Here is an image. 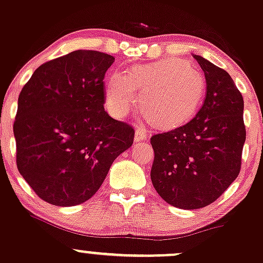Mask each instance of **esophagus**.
Here are the masks:
<instances>
[{"label": "esophagus", "mask_w": 263, "mask_h": 263, "mask_svg": "<svg viewBox=\"0 0 263 263\" xmlns=\"http://www.w3.org/2000/svg\"><path fill=\"white\" fill-rule=\"evenodd\" d=\"M147 137V131H146L145 128H142V127H137L136 132H135V141H137V142H139V141H145Z\"/></svg>", "instance_id": "obj_1"}]
</instances>
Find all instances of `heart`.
I'll list each match as a JSON object with an SVG mask.
<instances>
[{"mask_svg": "<svg viewBox=\"0 0 263 263\" xmlns=\"http://www.w3.org/2000/svg\"><path fill=\"white\" fill-rule=\"evenodd\" d=\"M154 126L176 128L194 117L205 93L203 76L178 59L136 66L128 74L113 71L104 84V101L113 117L123 118L139 104Z\"/></svg>", "mask_w": 263, "mask_h": 263, "instance_id": "b5f03b06", "label": "heart"}]
</instances>
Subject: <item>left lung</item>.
<instances>
[{
    "instance_id": "1",
    "label": "left lung",
    "mask_w": 263,
    "mask_h": 263,
    "mask_svg": "<svg viewBox=\"0 0 263 263\" xmlns=\"http://www.w3.org/2000/svg\"><path fill=\"white\" fill-rule=\"evenodd\" d=\"M206 95L194 118L151 137V181L173 206L199 209L217 200L238 176L246 141L243 97L224 69L193 55Z\"/></svg>"
}]
</instances>
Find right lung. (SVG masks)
Wrapping results in <instances>:
<instances>
[{
    "instance_id": "obj_1",
    "label": "right lung",
    "mask_w": 263,
    "mask_h": 263,
    "mask_svg": "<svg viewBox=\"0 0 263 263\" xmlns=\"http://www.w3.org/2000/svg\"><path fill=\"white\" fill-rule=\"evenodd\" d=\"M115 58L76 50L40 65L18 96L16 164L46 203L71 206L96 194L135 129L104 110V76Z\"/></svg>"
}]
</instances>
